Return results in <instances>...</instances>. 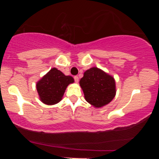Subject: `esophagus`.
Here are the masks:
<instances>
[{"label": "esophagus", "instance_id": "34e87169", "mask_svg": "<svg viewBox=\"0 0 159 159\" xmlns=\"http://www.w3.org/2000/svg\"><path fill=\"white\" fill-rule=\"evenodd\" d=\"M74 80H75V83H78V81H79V78H78V76H75Z\"/></svg>", "mask_w": 159, "mask_h": 159}]
</instances>
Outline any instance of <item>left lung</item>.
Wrapping results in <instances>:
<instances>
[{
  "label": "left lung",
  "mask_w": 159,
  "mask_h": 159,
  "mask_svg": "<svg viewBox=\"0 0 159 159\" xmlns=\"http://www.w3.org/2000/svg\"><path fill=\"white\" fill-rule=\"evenodd\" d=\"M80 86L86 101L96 107L111 102L116 94L114 78L96 67L86 71L80 80Z\"/></svg>",
  "instance_id": "obj_1"
}]
</instances>
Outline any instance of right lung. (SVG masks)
<instances>
[{
	"mask_svg": "<svg viewBox=\"0 0 159 159\" xmlns=\"http://www.w3.org/2000/svg\"><path fill=\"white\" fill-rule=\"evenodd\" d=\"M72 76L65 75L57 69L53 68L36 84L40 100L46 105H54L62 99L66 89L73 83Z\"/></svg>",
	"mask_w": 159,
	"mask_h": 159,
	"instance_id": "right-lung-1",
	"label": "right lung"
}]
</instances>
